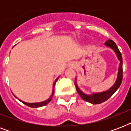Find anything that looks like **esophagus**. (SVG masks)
Instances as JSON below:
<instances>
[{
    "label": "esophagus",
    "instance_id": "1",
    "mask_svg": "<svg viewBox=\"0 0 131 131\" xmlns=\"http://www.w3.org/2000/svg\"><path fill=\"white\" fill-rule=\"evenodd\" d=\"M72 66H74V65H72Z\"/></svg>",
    "mask_w": 131,
    "mask_h": 131
}]
</instances>
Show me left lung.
I'll return each mask as SVG.
<instances>
[{
    "instance_id": "8db88e82",
    "label": "left lung",
    "mask_w": 131,
    "mask_h": 131,
    "mask_svg": "<svg viewBox=\"0 0 131 131\" xmlns=\"http://www.w3.org/2000/svg\"><path fill=\"white\" fill-rule=\"evenodd\" d=\"M105 45L107 47H110L111 49H112L114 51V52L116 53L118 59L120 61V64H119V67H118V76H117V79L116 80V82L114 83V84L111 87L109 90H106L105 92H99V93H93L91 94H86L84 92L81 90L79 88L78 84H77V79L75 78V88L78 94H80V96L82 97V99L84 101H86L87 102H89L90 103L92 104H100L103 103L107 99H109L113 94H114L117 90L118 89V88L120 87L121 85L122 81V54L120 53V50L117 47L116 44L114 43L112 40H108L105 43Z\"/></svg>"
}]
</instances>
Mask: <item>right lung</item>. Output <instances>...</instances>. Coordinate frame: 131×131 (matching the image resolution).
Wrapping results in <instances>:
<instances>
[{
  "instance_id": "add662e5",
  "label": "right lung",
  "mask_w": 131,
  "mask_h": 131,
  "mask_svg": "<svg viewBox=\"0 0 131 131\" xmlns=\"http://www.w3.org/2000/svg\"><path fill=\"white\" fill-rule=\"evenodd\" d=\"M58 78H59V77H58V78L57 79L55 80V82H54V83H53V89H52V93H51V96L49 98V99H48L46 100V101H42V102H39V103H26V102H24V101H21V100L19 99H17V98L16 97V96H15L14 94H13V95L15 96V97L17 98V99H19V101H21V103H23L24 104H25L26 105L28 106V107H30L36 108V107H40L44 106V105H47V103H49V102L51 101V99H52V96H53V93H54V86H55L56 82V81H57Z\"/></svg>"
}]
</instances>
